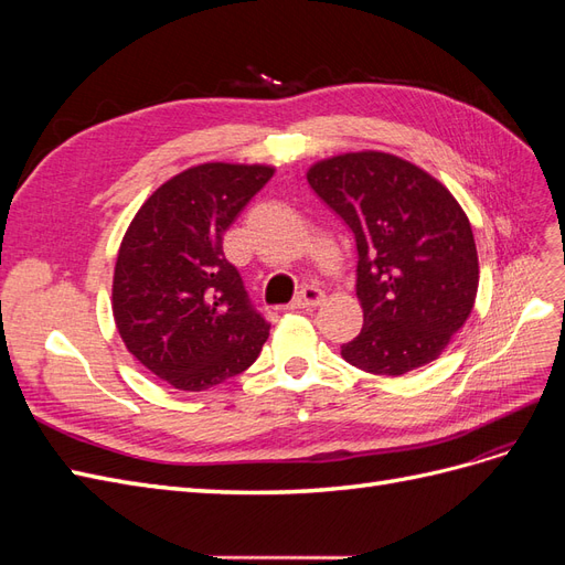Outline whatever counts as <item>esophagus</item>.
I'll return each mask as SVG.
<instances>
[{"label": "esophagus", "mask_w": 565, "mask_h": 565, "mask_svg": "<svg viewBox=\"0 0 565 565\" xmlns=\"http://www.w3.org/2000/svg\"><path fill=\"white\" fill-rule=\"evenodd\" d=\"M322 299H324V292H322L320 287L306 285L301 292L295 297L292 309H313V306H318Z\"/></svg>", "instance_id": "1"}]
</instances>
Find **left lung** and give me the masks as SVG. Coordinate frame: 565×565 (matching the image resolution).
<instances>
[{
	"label": "left lung",
	"instance_id": "obj_1",
	"mask_svg": "<svg viewBox=\"0 0 565 565\" xmlns=\"http://www.w3.org/2000/svg\"><path fill=\"white\" fill-rule=\"evenodd\" d=\"M309 185L355 237L363 330L344 361L398 377L436 361L467 322L478 256L446 185L388 152H347L309 169Z\"/></svg>",
	"mask_w": 565,
	"mask_h": 565
}]
</instances>
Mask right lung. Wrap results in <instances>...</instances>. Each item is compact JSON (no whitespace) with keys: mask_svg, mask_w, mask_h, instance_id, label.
Returning <instances> with one entry per match:
<instances>
[{"mask_svg":"<svg viewBox=\"0 0 565 565\" xmlns=\"http://www.w3.org/2000/svg\"><path fill=\"white\" fill-rule=\"evenodd\" d=\"M264 164L185 169L134 216L117 254L113 316L129 353L179 391L245 372L268 339L224 233L270 181Z\"/></svg>","mask_w":565,"mask_h":565,"instance_id":"1","label":"right lung"}]
</instances>
